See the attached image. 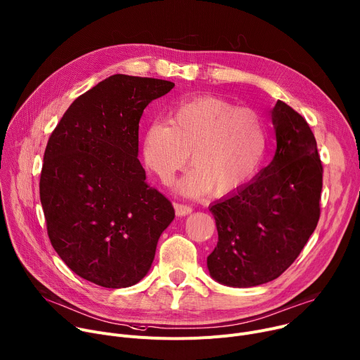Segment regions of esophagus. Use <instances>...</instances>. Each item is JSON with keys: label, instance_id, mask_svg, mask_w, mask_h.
<instances>
[{"label": "esophagus", "instance_id": "34e87169", "mask_svg": "<svg viewBox=\"0 0 360 360\" xmlns=\"http://www.w3.org/2000/svg\"><path fill=\"white\" fill-rule=\"evenodd\" d=\"M175 212H176L178 217H184V215H188V214L192 212V207L186 205V204L175 202Z\"/></svg>", "mask_w": 360, "mask_h": 360}]
</instances>
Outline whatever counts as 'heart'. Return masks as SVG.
<instances>
[{"label":"heart","mask_w":360,"mask_h":360,"mask_svg":"<svg viewBox=\"0 0 360 360\" xmlns=\"http://www.w3.org/2000/svg\"><path fill=\"white\" fill-rule=\"evenodd\" d=\"M267 150L264 119L212 96L171 108L168 123H150L142 145L146 167L160 181H169L182 169L192 152L193 168L176 185L189 197L211 189L219 197L238 192L258 174Z\"/></svg>","instance_id":"1"}]
</instances>
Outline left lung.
<instances>
[{
  "instance_id": "left-lung-1",
  "label": "left lung",
  "mask_w": 360,
  "mask_h": 360,
  "mask_svg": "<svg viewBox=\"0 0 360 360\" xmlns=\"http://www.w3.org/2000/svg\"><path fill=\"white\" fill-rule=\"evenodd\" d=\"M277 150L248 185L210 207L218 243L207 258L212 278L252 287L280 277L320 218L323 167L306 119L278 101L271 110Z\"/></svg>"
}]
</instances>
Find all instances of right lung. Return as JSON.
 I'll return each mask as SVG.
<instances>
[{
	"instance_id": "add662e5",
	"label": "right lung",
	"mask_w": 360,
	"mask_h": 360,
	"mask_svg": "<svg viewBox=\"0 0 360 360\" xmlns=\"http://www.w3.org/2000/svg\"><path fill=\"white\" fill-rule=\"evenodd\" d=\"M174 86L113 75L77 97L47 142L40 201L50 243L72 271L97 285L141 281L175 218L138 159L142 113Z\"/></svg>"
}]
</instances>
